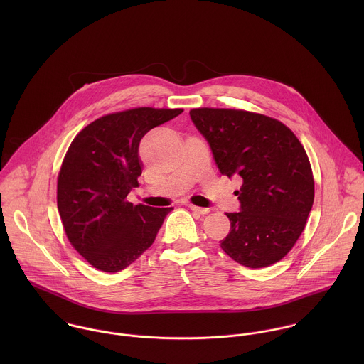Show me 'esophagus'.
Wrapping results in <instances>:
<instances>
[{
  "label": "esophagus",
  "instance_id": "esophagus-1",
  "mask_svg": "<svg viewBox=\"0 0 364 364\" xmlns=\"http://www.w3.org/2000/svg\"><path fill=\"white\" fill-rule=\"evenodd\" d=\"M189 208L192 210V211H195V213H199V214H208V208H198V206H193V205H189Z\"/></svg>",
  "mask_w": 364,
  "mask_h": 364
}]
</instances>
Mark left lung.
<instances>
[{
    "label": "left lung",
    "instance_id": "obj_1",
    "mask_svg": "<svg viewBox=\"0 0 364 364\" xmlns=\"http://www.w3.org/2000/svg\"><path fill=\"white\" fill-rule=\"evenodd\" d=\"M208 140L223 175L241 176L235 192L241 208L221 250L235 262L258 269L284 258L301 235L314 203L307 153L296 134L269 116L235 109L189 112Z\"/></svg>",
    "mask_w": 364,
    "mask_h": 364
}]
</instances>
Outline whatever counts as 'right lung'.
Wrapping results in <instances>:
<instances>
[{"label":"right lung","mask_w":364,"mask_h":364,"mask_svg":"<svg viewBox=\"0 0 364 364\" xmlns=\"http://www.w3.org/2000/svg\"><path fill=\"white\" fill-rule=\"evenodd\" d=\"M183 109L136 107L102 116L73 140L57 178V208L75 251L98 270L116 273L147 251L173 208L127 202L139 186L144 134Z\"/></svg>","instance_id":"1"}]
</instances>
